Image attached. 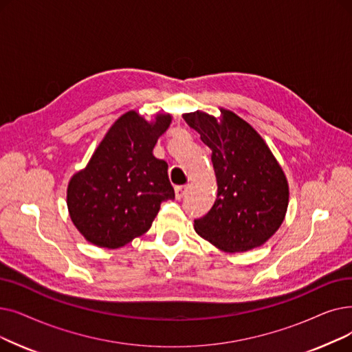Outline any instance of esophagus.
Masks as SVG:
<instances>
[{
	"label": "esophagus",
	"mask_w": 352,
	"mask_h": 352,
	"mask_svg": "<svg viewBox=\"0 0 352 352\" xmlns=\"http://www.w3.org/2000/svg\"><path fill=\"white\" fill-rule=\"evenodd\" d=\"M187 190H188V186H177V187H175V197H177V200H181V198L186 195Z\"/></svg>",
	"instance_id": "esophagus-1"
}]
</instances>
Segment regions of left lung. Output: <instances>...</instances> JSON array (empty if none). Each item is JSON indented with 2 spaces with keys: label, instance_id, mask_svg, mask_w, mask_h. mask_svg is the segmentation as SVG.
<instances>
[{
  "label": "left lung",
  "instance_id": "8db88e82",
  "mask_svg": "<svg viewBox=\"0 0 352 352\" xmlns=\"http://www.w3.org/2000/svg\"><path fill=\"white\" fill-rule=\"evenodd\" d=\"M217 119L204 112L182 118L211 149L217 198L204 217L194 220L197 234L228 252L262 246L283 223L289 186L282 166L252 125L220 109Z\"/></svg>",
  "mask_w": 352,
  "mask_h": 352
}]
</instances>
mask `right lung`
Returning a JSON list of instances; mask_svg holds the SVG:
<instances>
[{"instance_id": "1", "label": "right lung", "mask_w": 352, "mask_h": 352, "mask_svg": "<svg viewBox=\"0 0 352 352\" xmlns=\"http://www.w3.org/2000/svg\"><path fill=\"white\" fill-rule=\"evenodd\" d=\"M173 120L129 111L111 126L85 170L67 186L70 219L99 248L118 249L149 230L161 203L175 198L168 164L152 154Z\"/></svg>"}]
</instances>
